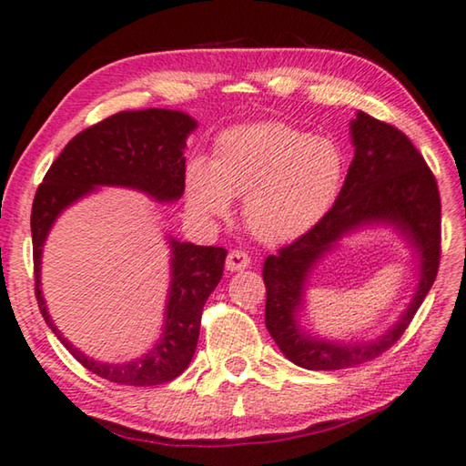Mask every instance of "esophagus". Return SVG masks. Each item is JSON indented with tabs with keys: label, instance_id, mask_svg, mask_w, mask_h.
I'll return each instance as SVG.
<instances>
[{
	"label": "esophagus",
	"instance_id": "esophagus-1",
	"mask_svg": "<svg viewBox=\"0 0 466 466\" xmlns=\"http://www.w3.org/2000/svg\"><path fill=\"white\" fill-rule=\"evenodd\" d=\"M248 265H250V257L244 250H232L230 255H228V258H226V269L230 271V273L247 269Z\"/></svg>",
	"mask_w": 466,
	"mask_h": 466
}]
</instances>
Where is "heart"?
<instances>
[{"mask_svg":"<svg viewBox=\"0 0 466 466\" xmlns=\"http://www.w3.org/2000/svg\"><path fill=\"white\" fill-rule=\"evenodd\" d=\"M345 157L333 139L289 125H240L216 141L211 162L188 160L187 201L199 218H222L242 197V219L263 242L310 230L341 191Z\"/></svg>","mask_w":466,"mask_h":466,"instance_id":"b5f03b06","label":"heart"}]
</instances>
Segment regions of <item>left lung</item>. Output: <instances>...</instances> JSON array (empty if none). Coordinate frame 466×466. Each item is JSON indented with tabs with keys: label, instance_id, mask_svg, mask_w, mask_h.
Listing matches in <instances>:
<instances>
[{
	"label": "left lung",
	"instance_id": "8db88e82",
	"mask_svg": "<svg viewBox=\"0 0 466 466\" xmlns=\"http://www.w3.org/2000/svg\"><path fill=\"white\" fill-rule=\"evenodd\" d=\"M353 160L329 214L263 265L265 325L283 356L306 370H341L374 360L399 341L428 296L440 265V193L428 164L405 133L358 110L350 127ZM390 227L416 258L412 299L374 339H329L301 325L316 267L347 235Z\"/></svg>",
	"mask_w": 466,
	"mask_h": 466
}]
</instances>
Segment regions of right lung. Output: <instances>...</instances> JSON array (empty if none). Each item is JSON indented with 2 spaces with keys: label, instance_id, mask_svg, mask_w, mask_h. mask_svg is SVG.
Wrapping results in <instances>:
<instances>
[{
  "label": "right lung",
  "instance_id": "add662e5",
  "mask_svg": "<svg viewBox=\"0 0 466 466\" xmlns=\"http://www.w3.org/2000/svg\"><path fill=\"white\" fill-rule=\"evenodd\" d=\"M197 121L183 110H121L69 141L38 187L30 216L35 255V291L38 309L55 337L90 372L129 386H156L183 374L191 364L199 339L205 299L224 275L228 250L199 247L164 236L170 250V281L164 325L157 341L131 361H98L67 341L55 327L41 289L46 236L63 211L100 191V187L131 188L156 203H175L185 191L187 137Z\"/></svg>",
  "mask_w": 466,
  "mask_h": 466
}]
</instances>
